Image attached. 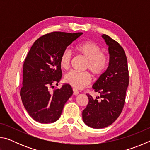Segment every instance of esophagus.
I'll use <instances>...</instances> for the list:
<instances>
[{
    "mask_svg": "<svg viewBox=\"0 0 150 150\" xmlns=\"http://www.w3.org/2000/svg\"><path fill=\"white\" fill-rule=\"evenodd\" d=\"M73 95H77L79 94V91L77 89H75V88H73Z\"/></svg>",
    "mask_w": 150,
    "mask_h": 150,
    "instance_id": "1",
    "label": "esophagus"
}]
</instances>
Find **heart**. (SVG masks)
<instances>
[{"label": "heart", "mask_w": 150, "mask_h": 150, "mask_svg": "<svg viewBox=\"0 0 150 150\" xmlns=\"http://www.w3.org/2000/svg\"><path fill=\"white\" fill-rule=\"evenodd\" d=\"M75 50L79 54L87 59L85 69L90 71L94 77H98L105 72L108 65V58L102 52L99 45L92 41H85L76 45ZM72 53L69 50H65L59 58V64L63 69L70 67ZM64 81L75 88L81 89L89 85L91 76L88 72H68L64 76Z\"/></svg>", "instance_id": "b5f03b06"}]
</instances>
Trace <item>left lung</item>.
Instances as JSON below:
<instances>
[{
	"instance_id": "obj_1",
	"label": "left lung",
	"mask_w": 150,
	"mask_h": 150,
	"mask_svg": "<svg viewBox=\"0 0 150 150\" xmlns=\"http://www.w3.org/2000/svg\"><path fill=\"white\" fill-rule=\"evenodd\" d=\"M102 37L108 46V67L93 86L100 96L93 98L87 94L88 103L83 111L85 124L96 129L110 126L118 118L124 108L129 84L128 63L123 47L108 35L103 34Z\"/></svg>"
}]
</instances>
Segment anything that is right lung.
<instances>
[{"mask_svg": "<svg viewBox=\"0 0 150 150\" xmlns=\"http://www.w3.org/2000/svg\"><path fill=\"white\" fill-rule=\"evenodd\" d=\"M82 32H54L36 40L24 60L22 86L20 95L30 116L42 124L59 118L65 103L72 95L71 85L50 92L62 79L59 58L62 52L82 35Z\"/></svg>", "mask_w": 150, "mask_h": 150, "instance_id": "add662e5", "label": "right lung"}]
</instances>
